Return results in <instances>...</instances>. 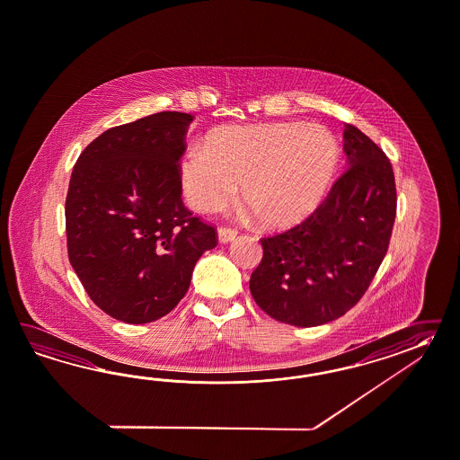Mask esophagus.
Segmentation results:
<instances>
[{
	"label": "esophagus",
	"instance_id": "1",
	"mask_svg": "<svg viewBox=\"0 0 460 460\" xmlns=\"http://www.w3.org/2000/svg\"><path fill=\"white\" fill-rule=\"evenodd\" d=\"M217 236H218V242L220 243H230V242H234L236 236V230L234 228H218V232H217Z\"/></svg>",
	"mask_w": 460,
	"mask_h": 460
}]
</instances>
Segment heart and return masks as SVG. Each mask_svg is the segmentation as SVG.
<instances>
[{
	"label": "heart",
	"instance_id": "b5f03b06",
	"mask_svg": "<svg viewBox=\"0 0 460 460\" xmlns=\"http://www.w3.org/2000/svg\"><path fill=\"white\" fill-rule=\"evenodd\" d=\"M339 143L325 127L300 121L230 125L191 146L181 164L190 205L220 212L238 195L260 222L283 228L304 222L329 193Z\"/></svg>",
	"mask_w": 460,
	"mask_h": 460
}]
</instances>
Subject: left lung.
Masks as SVG:
<instances>
[{"label":"left lung","instance_id":"left-lung-1","mask_svg":"<svg viewBox=\"0 0 460 460\" xmlns=\"http://www.w3.org/2000/svg\"><path fill=\"white\" fill-rule=\"evenodd\" d=\"M347 170L304 224L261 240L250 292L271 318L315 327L362 298L389 248L397 191L389 158L352 125L343 127Z\"/></svg>","mask_w":460,"mask_h":460}]
</instances>
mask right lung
I'll return each instance as SVG.
<instances>
[{
  "label": "right lung",
  "instance_id": "1",
  "mask_svg": "<svg viewBox=\"0 0 460 460\" xmlns=\"http://www.w3.org/2000/svg\"><path fill=\"white\" fill-rule=\"evenodd\" d=\"M193 117L162 111L90 143L73 166L65 203L68 257L110 317L148 323L185 296L217 234L185 208L180 158Z\"/></svg>",
  "mask_w": 460,
  "mask_h": 460
}]
</instances>
